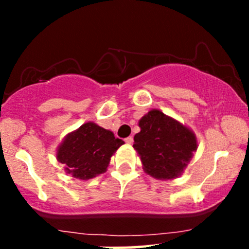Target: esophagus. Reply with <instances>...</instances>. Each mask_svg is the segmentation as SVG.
<instances>
[{"label": "esophagus", "mask_w": 249, "mask_h": 249, "mask_svg": "<svg viewBox=\"0 0 249 249\" xmlns=\"http://www.w3.org/2000/svg\"><path fill=\"white\" fill-rule=\"evenodd\" d=\"M125 142H126V144H132L133 142V138L132 137H127V138H125Z\"/></svg>", "instance_id": "34e87169"}]
</instances>
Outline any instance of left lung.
<instances>
[{
  "label": "left lung",
  "mask_w": 249,
  "mask_h": 249,
  "mask_svg": "<svg viewBox=\"0 0 249 249\" xmlns=\"http://www.w3.org/2000/svg\"><path fill=\"white\" fill-rule=\"evenodd\" d=\"M133 148L144 172L158 180H173L184 173L198 150L196 133L173 117L152 108L138 122Z\"/></svg>",
  "instance_id": "obj_1"
}]
</instances>
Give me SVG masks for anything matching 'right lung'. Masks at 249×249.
<instances>
[{
    "mask_svg": "<svg viewBox=\"0 0 249 249\" xmlns=\"http://www.w3.org/2000/svg\"><path fill=\"white\" fill-rule=\"evenodd\" d=\"M123 144L112 131L87 122L63 138L56 148V159L67 174L89 180L107 172L111 157Z\"/></svg>",
    "mask_w": 249,
    "mask_h": 249,
    "instance_id": "right-lung-1",
    "label": "right lung"
}]
</instances>
